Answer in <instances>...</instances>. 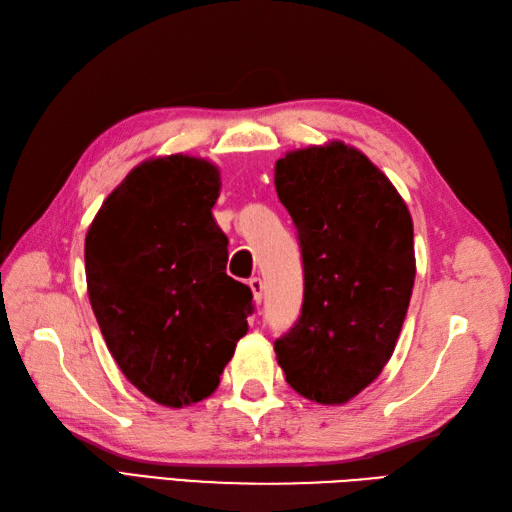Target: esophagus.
<instances>
[{
  "instance_id": "34e87169",
  "label": "esophagus",
  "mask_w": 512,
  "mask_h": 512,
  "mask_svg": "<svg viewBox=\"0 0 512 512\" xmlns=\"http://www.w3.org/2000/svg\"><path fill=\"white\" fill-rule=\"evenodd\" d=\"M248 285H251V290H253L255 303L261 305V300H264V281H261L259 277H253L251 281H248Z\"/></svg>"
}]
</instances>
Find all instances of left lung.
I'll return each instance as SVG.
<instances>
[{"label":"left lung","mask_w":512,"mask_h":512,"mask_svg":"<svg viewBox=\"0 0 512 512\" xmlns=\"http://www.w3.org/2000/svg\"><path fill=\"white\" fill-rule=\"evenodd\" d=\"M274 186L305 270L300 318L274 352L300 396L344 404L383 372L402 331L415 281L409 207L344 142L285 153Z\"/></svg>","instance_id":"left-lung-1"}]
</instances>
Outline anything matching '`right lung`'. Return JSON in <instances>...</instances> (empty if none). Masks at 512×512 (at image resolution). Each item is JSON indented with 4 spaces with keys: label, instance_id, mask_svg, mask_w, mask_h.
Here are the masks:
<instances>
[{
    "label": "right lung",
    "instance_id": "right-lung-1",
    "mask_svg": "<svg viewBox=\"0 0 512 512\" xmlns=\"http://www.w3.org/2000/svg\"><path fill=\"white\" fill-rule=\"evenodd\" d=\"M218 168L190 155L142 162L86 233L88 298L127 381L181 409L212 396L248 331L251 287L231 279L212 207Z\"/></svg>",
    "mask_w": 512,
    "mask_h": 512
}]
</instances>
